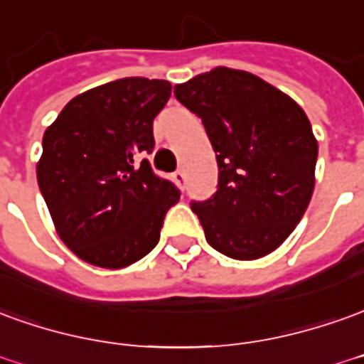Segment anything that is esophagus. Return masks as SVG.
<instances>
[{"instance_id":"obj_1","label":"esophagus","mask_w":364,"mask_h":364,"mask_svg":"<svg viewBox=\"0 0 364 364\" xmlns=\"http://www.w3.org/2000/svg\"><path fill=\"white\" fill-rule=\"evenodd\" d=\"M173 181L177 183V185H179L181 189L185 187V181H187V177H185V171H183V169H177V171H175Z\"/></svg>"}]
</instances>
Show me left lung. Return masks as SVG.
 Segmentation results:
<instances>
[{"label":"left lung","mask_w":364,"mask_h":364,"mask_svg":"<svg viewBox=\"0 0 364 364\" xmlns=\"http://www.w3.org/2000/svg\"><path fill=\"white\" fill-rule=\"evenodd\" d=\"M217 154L218 189L193 203L207 242L235 260L274 252L315 187L317 139L301 106L260 76L217 67L173 88Z\"/></svg>","instance_id":"obj_1"}]
</instances>
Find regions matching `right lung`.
Masks as SVG:
<instances>
[{"instance_id": "add662e5", "label": "right lung", "mask_w": 364, "mask_h": 364, "mask_svg": "<svg viewBox=\"0 0 364 364\" xmlns=\"http://www.w3.org/2000/svg\"><path fill=\"white\" fill-rule=\"evenodd\" d=\"M167 80L120 78L75 96L43 136L37 181L60 240L98 268L120 270L159 242L179 191L151 171L154 118Z\"/></svg>"}]
</instances>
